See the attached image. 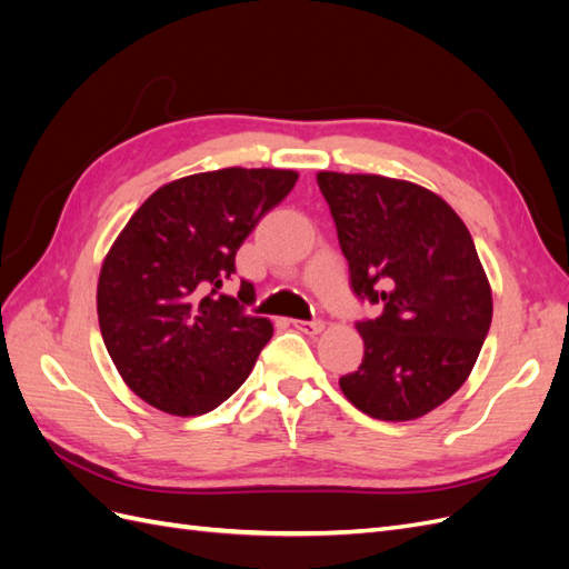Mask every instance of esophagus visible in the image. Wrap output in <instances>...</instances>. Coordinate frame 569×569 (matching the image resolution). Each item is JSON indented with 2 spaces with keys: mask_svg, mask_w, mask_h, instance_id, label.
Masks as SVG:
<instances>
[{
  "mask_svg": "<svg viewBox=\"0 0 569 569\" xmlns=\"http://www.w3.org/2000/svg\"><path fill=\"white\" fill-rule=\"evenodd\" d=\"M291 325H295L297 330L303 332V335H320V332L325 330V322H322V320H311V322H306V320H291Z\"/></svg>",
  "mask_w": 569,
  "mask_h": 569,
  "instance_id": "esophagus-1",
  "label": "esophagus"
}]
</instances>
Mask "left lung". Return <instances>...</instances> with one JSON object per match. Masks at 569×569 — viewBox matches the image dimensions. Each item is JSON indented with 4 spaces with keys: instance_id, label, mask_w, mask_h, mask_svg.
Segmentation results:
<instances>
[{
    "instance_id": "left-lung-1",
    "label": "left lung",
    "mask_w": 569,
    "mask_h": 569,
    "mask_svg": "<svg viewBox=\"0 0 569 569\" xmlns=\"http://www.w3.org/2000/svg\"><path fill=\"white\" fill-rule=\"evenodd\" d=\"M358 297L382 303L358 322L363 363L343 396L366 416L418 420L468 380L487 339L493 299L472 234L432 189L372 173L320 170Z\"/></svg>"
}]
</instances>
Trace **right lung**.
Masks as SVG:
<instances>
[{
    "label": "right lung",
    "mask_w": 569,
    "mask_h": 569,
    "mask_svg": "<svg viewBox=\"0 0 569 569\" xmlns=\"http://www.w3.org/2000/svg\"><path fill=\"white\" fill-rule=\"evenodd\" d=\"M297 180V170L239 166L187 176L159 187L120 230L99 270L97 316L118 375L142 401L194 418L244 385L272 322L218 289ZM251 297L242 282L239 299Z\"/></svg>",
    "instance_id": "1"
}]
</instances>
